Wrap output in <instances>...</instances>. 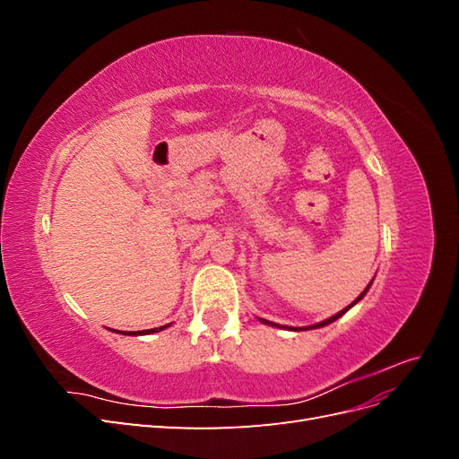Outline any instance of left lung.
Returning <instances> with one entry per match:
<instances>
[{"mask_svg":"<svg viewBox=\"0 0 459 459\" xmlns=\"http://www.w3.org/2000/svg\"><path fill=\"white\" fill-rule=\"evenodd\" d=\"M371 283H373V280L368 283V287L362 290V293H359V297H356V300L352 302V304H349V307L346 308H342L341 312H337L335 316H331V317H327V319H324V322H319V324H314V325H308V327H289V325H280V324H273V322H268V319H262V317H258V322H262L264 325H272V327H280V329H289V331H308V329H317V327H325V325H329V324H333L335 322V319H339L341 316H344L346 312H349L354 304H358L359 300H362L364 297H366V293L369 290V287H371Z\"/></svg>","mask_w":459,"mask_h":459,"instance_id":"left-lung-1","label":"left lung"}]
</instances>
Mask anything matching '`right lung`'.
Listing matches in <instances>:
<instances>
[{"label":"right lung","mask_w":459,"mask_h":459,"mask_svg":"<svg viewBox=\"0 0 459 459\" xmlns=\"http://www.w3.org/2000/svg\"><path fill=\"white\" fill-rule=\"evenodd\" d=\"M166 327H170V324L169 325H162V327H155V329H145V331H126V333L117 331V333H122V335H151V333H159V331H162ZM110 331H115V329H110Z\"/></svg>","instance_id":"obj_1"}]
</instances>
